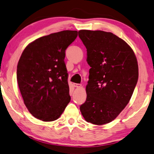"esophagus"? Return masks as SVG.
<instances>
[{
	"mask_svg": "<svg viewBox=\"0 0 154 154\" xmlns=\"http://www.w3.org/2000/svg\"><path fill=\"white\" fill-rule=\"evenodd\" d=\"M81 86H82V85L79 84H74V86L75 88H79V87H81Z\"/></svg>",
	"mask_w": 154,
	"mask_h": 154,
	"instance_id": "esophagus-1",
	"label": "esophagus"
}]
</instances>
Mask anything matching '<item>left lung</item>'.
<instances>
[{
    "label": "left lung",
    "instance_id": "1",
    "mask_svg": "<svg viewBox=\"0 0 154 154\" xmlns=\"http://www.w3.org/2000/svg\"><path fill=\"white\" fill-rule=\"evenodd\" d=\"M87 49L89 80L80 111L97 125L114 120L130 101L138 78L137 59L125 41L110 32L79 31Z\"/></svg>",
    "mask_w": 154,
    "mask_h": 154
}]
</instances>
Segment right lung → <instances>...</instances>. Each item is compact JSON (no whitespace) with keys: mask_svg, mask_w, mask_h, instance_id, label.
<instances>
[{"mask_svg":"<svg viewBox=\"0 0 154 154\" xmlns=\"http://www.w3.org/2000/svg\"><path fill=\"white\" fill-rule=\"evenodd\" d=\"M77 31L43 36L24 48L17 66V81L29 112L43 121L59 118L70 101L65 51Z\"/></svg>","mask_w":154,"mask_h":154,"instance_id":"add662e5","label":"right lung"}]
</instances>
